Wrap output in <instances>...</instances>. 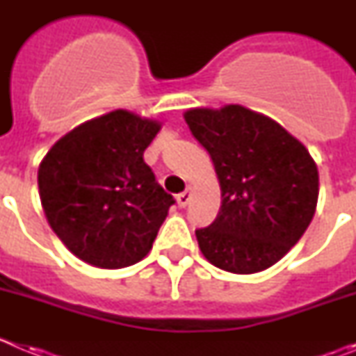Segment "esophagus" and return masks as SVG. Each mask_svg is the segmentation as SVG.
<instances>
[{"label": "esophagus", "instance_id": "obj_1", "mask_svg": "<svg viewBox=\"0 0 356 356\" xmlns=\"http://www.w3.org/2000/svg\"><path fill=\"white\" fill-rule=\"evenodd\" d=\"M191 196H193V188L187 187L184 191V193H180V194H178V196H176V201H178V207L185 209V207L188 205V201H191Z\"/></svg>", "mask_w": 356, "mask_h": 356}]
</instances>
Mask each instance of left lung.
<instances>
[{
	"label": "left lung",
	"instance_id": "1",
	"mask_svg": "<svg viewBox=\"0 0 356 356\" xmlns=\"http://www.w3.org/2000/svg\"><path fill=\"white\" fill-rule=\"evenodd\" d=\"M185 121L209 151L221 185L219 213L196 229L201 253L238 275L271 267L312 221L316 162L278 122L241 105L188 110Z\"/></svg>",
	"mask_w": 356,
	"mask_h": 356
}]
</instances>
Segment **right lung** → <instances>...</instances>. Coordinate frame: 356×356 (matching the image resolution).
I'll return each mask as SVG.
<instances>
[{"label": "right lung", "mask_w": 356, "mask_h": 356, "mask_svg": "<svg viewBox=\"0 0 356 356\" xmlns=\"http://www.w3.org/2000/svg\"><path fill=\"white\" fill-rule=\"evenodd\" d=\"M156 121L115 110L62 137L39 168L49 226L67 250L96 267L118 269L151 250L175 197L144 162Z\"/></svg>", "instance_id": "1"}]
</instances>
